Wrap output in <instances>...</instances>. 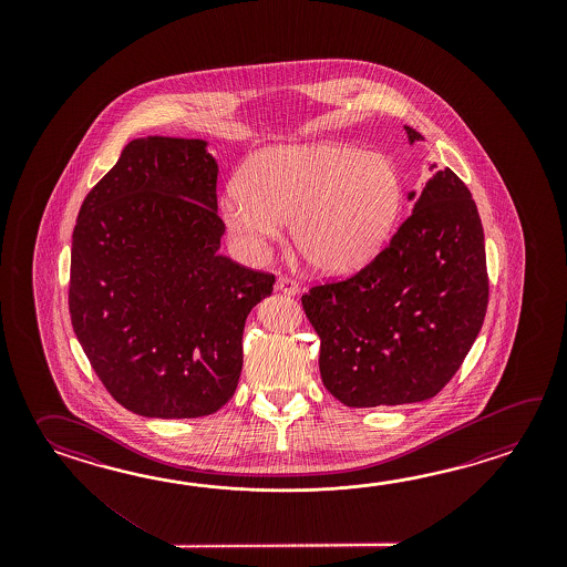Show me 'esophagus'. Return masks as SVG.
<instances>
[{"label": "esophagus", "mask_w": 567, "mask_h": 567, "mask_svg": "<svg viewBox=\"0 0 567 567\" xmlns=\"http://www.w3.org/2000/svg\"><path fill=\"white\" fill-rule=\"evenodd\" d=\"M276 289L288 293V296H296L298 293V281L288 278V276H279L278 281H276Z\"/></svg>", "instance_id": "esophagus-1"}]
</instances>
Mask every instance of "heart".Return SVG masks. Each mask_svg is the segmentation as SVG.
Wrapping results in <instances>:
<instances>
[{
	"label": "heart",
	"instance_id": "b5f03b06",
	"mask_svg": "<svg viewBox=\"0 0 567 567\" xmlns=\"http://www.w3.org/2000/svg\"><path fill=\"white\" fill-rule=\"evenodd\" d=\"M401 182L381 154L354 145H278L247 164L220 198L243 251L259 257L291 220V239L318 271L340 276L367 264L391 229Z\"/></svg>",
	"mask_w": 567,
	"mask_h": 567
}]
</instances>
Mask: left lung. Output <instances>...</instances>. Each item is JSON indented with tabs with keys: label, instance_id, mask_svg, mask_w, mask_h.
<instances>
[{
	"label": "left lung",
	"instance_id": "8db88e82",
	"mask_svg": "<svg viewBox=\"0 0 567 567\" xmlns=\"http://www.w3.org/2000/svg\"><path fill=\"white\" fill-rule=\"evenodd\" d=\"M405 132L411 144L422 140ZM301 306L320 337L322 383L340 403L377 408L437 395L488 306L484 230L466 184L450 168L435 172L391 241L350 278L312 286Z\"/></svg>",
	"mask_w": 567,
	"mask_h": 567
}]
</instances>
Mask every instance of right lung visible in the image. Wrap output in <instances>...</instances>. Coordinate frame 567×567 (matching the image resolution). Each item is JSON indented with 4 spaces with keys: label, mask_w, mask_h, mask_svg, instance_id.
Instances as JSON below:
<instances>
[{
    "label": "right lung",
    "mask_w": 567,
    "mask_h": 567,
    "mask_svg": "<svg viewBox=\"0 0 567 567\" xmlns=\"http://www.w3.org/2000/svg\"><path fill=\"white\" fill-rule=\"evenodd\" d=\"M205 147L133 140L74 227V334L111 398L144 417L220 410L241 377L247 313L274 291V274L217 254L225 223Z\"/></svg>",
    "instance_id": "1"
}]
</instances>
